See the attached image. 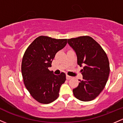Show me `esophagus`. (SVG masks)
<instances>
[{
  "mask_svg": "<svg viewBox=\"0 0 123 123\" xmlns=\"http://www.w3.org/2000/svg\"><path fill=\"white\" fill-rule=\"evenodd\" d=\"M66 78H67V80H70V79L72 78V77H71V76H69V75H67V76H66Z\"/></svg>",
  "mask_w": 123,
  "mask_h": 123,
  "instance_id": "1",
  "label": "esophagus"
}]
</instances>
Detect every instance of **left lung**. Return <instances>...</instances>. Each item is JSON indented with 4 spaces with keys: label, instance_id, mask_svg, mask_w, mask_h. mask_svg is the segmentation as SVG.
<instances>
[{
    "label": "left lung",
    "instance_id": "1",
    "mask_svg": "<svg viewBox=\"0 0 123 123\" xmlns=\"http://www.w3.org/2000/svg\"><path fill=\"white\" fill-rule=\"evenodd\" d=\"M68 44L77 56L82 80L73 89L74 96L82 101L95 99L101 92L108 81L110 64L107 55L101 46L89 36L68 39Z\"/></svg>",
    "mask_w": 123,
    "mask_h": 123
}]
</instances>
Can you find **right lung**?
I'll list each match as a JSON object with an SVG mask.
<instances>
[{"label":"right lung","instance_id":"add662e5","mask_svg":"<svg viewBox=\"0 0 123 123\" xmlns=\"http://www.w3.org/2000/svg\"><path fill=\"white\" fill-rule=\"evenodd\" d=\"M67 39L40 36L25 51L21 66L24 84L31 96L42 104H49L57 99L66 75L54 74L48 69L55 54L65 47Z\"/></svg>","mask_w":123,"mask_h":123}]
</instances>
